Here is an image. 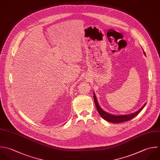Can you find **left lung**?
Here are the masks:
<instances>
[{"mask_svg": "<svg viewBox=\"0 0 160 160\" xmlns=\"http://www.w3.org/2000/svg\"><path fill=\"white\" fill-rule=\"evenodd\" d=\"M144 53L145 54V52H144ZM93 97H94L95 103L97 109L99 114L100 115V116L104 120H105L109 122H112V123H120L122 122H127V121L132 120V118H133L134 117H135L137 115H138L139 114V113L142 110V109L145 107V106L146 105V103H145L140 109H139L138 111H137L136 112L132 113V114L125 115H111L110 113L105 112L100 108L94 93H93Z\"/></svg>", "mask_w": 160, "mask_h": 160, "instance_id": "1", "label": "left lung"}]
</instances>
